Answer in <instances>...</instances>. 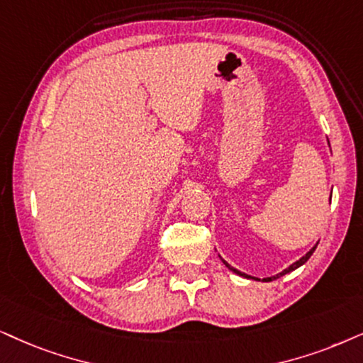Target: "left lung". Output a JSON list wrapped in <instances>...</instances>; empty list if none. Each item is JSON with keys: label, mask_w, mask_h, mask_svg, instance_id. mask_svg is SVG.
I'll list each match as a JSON object with an SVG mask.
<instances>
[{"label": "left lung", "mask_w": 363, "mask_h": 363, "mask_svg": "<svg viewBox=\"0 0 363 363\" xmlns=\"http://www.w3.org/2000/svg\"><path fill=\"white\" fill-rule=\"evenodd\" d=\"M315 250H316V245H315L313 247H311V250L308 251V253H306V255L303 256V258H300V259H298V261H295V263H293V264H290V266H288V268H286V269H283V272H281V273L274 274V277H269V278H263V281H273V279H277V278H279V277H283V274L290 273V272H293V269L300 268V266H301V264H305V263H306V261H308V259H310V256H311V255H313V251H315ZM223 263H224V264H226V266H228V268H229V269H231V272H233V273L240 274V277H245V278H251V279H258V278H255V277H250V274H245V273L238 272V269H236V268H233V266H231V264H228V263H226V261H224V259H223Z\"/></svg>", "instance_id": "obj_1"}]
</instances>
